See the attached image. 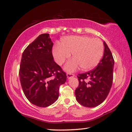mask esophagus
<instances>
[{
  "label": "esophagus",
  "mask_w": 132,
  "mask_h": 132,
  "mask_svg": "<svg viewBox=\"0 0 132 132\" xmlns=\"http://www.w3.org/2000/svg\"><path fill=\"white\" fill-rule=\"evenodd\" d=\"M67 78L70 79V78H71L72 77H75V75L72 74V73H67Z\"/></svg>",
  "instance_id": "obj_1"
}]
</instances>
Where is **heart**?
<instances>
[{
    "label": "heart",
    "instance_id": "1",
    "mask_svg": "<svg viewBox=\"0 0 132 132\" xmlns=\"http://www.w3.org/2000/svg\"><path fill=\"white\" fill-rule=\"evenodd\" d=\"M104 52L102 40L89 36H69L61 40V45L55 44L52 55L55 61L62 64L72 54L73 59L66 64L67 71L74 72L80 67L85 71L94 68L100 62Z\"/></svg>",
    "mask_w": 132,
    "mask_h": 132
}]
</instances>
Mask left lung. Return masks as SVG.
<instances>
[{"mask_svg": "<svg viewBox=\"0 0 132 132\" xmlns=\"http://www.w3.org/2000/svg\"><path fill=\"white\" fill-rule=\"evenodd\" d=\"M103 45V56L97 67L77 76L79 85L75 90L76 100L85 107H95L103 103L112 86L114 60L104 41Z\"/></svg>", "mask_w": 132, "mask_h": 132, "instance_id": "obj_1", "label": "left lung"}]
</instances>
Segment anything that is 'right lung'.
I'll return each instance as SVG.
<instances>
[{"mask_svg":"<svg viewBox=\"0 0 132 132\" xmlns=\"http://www.w3.org/2000/svg\"><path fill=\"white\" fill-rule=\"evenodd\" d=\"M53 43L49 34H40L25 48L20 63L19 76L22 89L29 101L46 107L59 98V89L67 75L54 60Z\"/></svg>","mask_w":132,"mask_h":132,"instance_id":"obj_1","label":"right lung"}]
</instances>
